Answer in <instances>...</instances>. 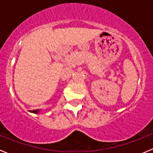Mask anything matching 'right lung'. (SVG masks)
Wrapping results in <instances>:
<instances>
[{"instance_id": "right-lung-1", "label": "right lung", "mask_w": 153, "mask_h": 153, "mask_svg": "<svg viewBox=\"0 0 153 153\" xmlns=\"http://www.w3.org/2000/svg\"><path fill=\"white\" fill-rule=\"evenodd\" d=\"M38 112H39V110H34V111H32V112H33V113H38Z\"/></svg>"}]
</instances>
